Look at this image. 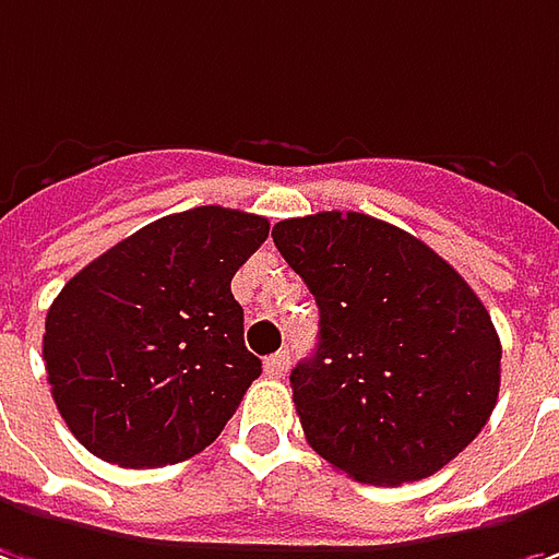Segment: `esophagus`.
Segmentation results:
<instances>
[{
    "label": "esophagus",
    "mask_w": 559,
    "mask_h": 559,
    "mask_svg": "<svg viewBox=\"0 0 559 559\" xmlns=\"http://www.w3.org/2000/svg\"><path fill=\"white\" fill-rule=\"evenodd\" d=\"M290 368V353H275V356L265 358V374L269 377H284Z\"/></svg>",
    "instance_id": "esophagus-1"
}]
</instances>
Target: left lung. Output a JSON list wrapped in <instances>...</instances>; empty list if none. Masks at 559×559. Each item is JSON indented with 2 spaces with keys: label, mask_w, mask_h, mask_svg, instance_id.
<instances>
[{
  "label": "left lung",
  "mask_w": 559,
  "mask_h": 559,
  "mask_svg": "<svg viewBox=\"0 0 559 559\" xmlns=\"http://www.w3.org/2000/svg\"><path fill=\"white\" fill-rule=\"evenodd\" d=\"M318 302L316 356L290 371L306 442L358 483L442 471L486 427L501 340L483 299L414 235L365 213L272 228Z\"/></svg>",
  "instance_id": "1"
}]
</instances>
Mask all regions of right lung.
Segmentation results:
<instances>
[{
	"instance_id": "add662e5",
	"label": "right lung",
	"mask_w": 559,
	"mask_h": 559,
	"mask_svg": "<svg viewBox=\"0 0 559 559\" xmlns=\"http://www.w3.org/2000/svg\"><path fill=\"white\" fill-rule=\"evenodd\" d=\"M269 219L194 206L151 222L61 287L43 334L51 399L88 452L160 467L203 452L262 361L231 278Z\"/></svg>"
}]
</instances>
